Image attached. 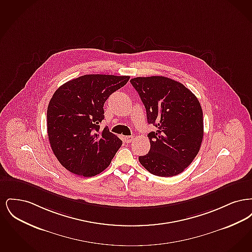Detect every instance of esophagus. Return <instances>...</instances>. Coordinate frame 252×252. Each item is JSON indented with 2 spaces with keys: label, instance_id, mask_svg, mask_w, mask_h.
<instances>
[{
  "label": "esophagus",
  "instance_id": "esophagus-1",
  "mask_svg": "<svg viewBox=\"0 0 252 252\" xmlns=\"http://www.w3.org/2000/svg\"><path fill=\"white\" fill-rule=\"evenodd\" d=\"M133 136H126L125 137V142L126 143H127V144H129V143H131L132 141H133Z\"/></svg>",
  "mask_w": 252,
  "mask_h": 252
}]
</instances>
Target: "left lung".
<instances>
[{"instance_id": "8db88e82", "label": "left lung", "mask_w": 252, "mask_h": 252, "mask_svg": "<svg viewBox=\"0 0 252 252\" xmlns=\"http://www.w3.org/2000/svg\"><path fill=\"white\" fill-rule=\"evenodd\" d=\"M146 109L150 150L141 164L158 177L177 176L197 155L203 139V112L196 96L183 84L164 76L130 80Z\"/></svg>"}]
</instances>
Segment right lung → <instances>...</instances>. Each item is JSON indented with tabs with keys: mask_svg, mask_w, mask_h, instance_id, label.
I'll return each mask as SVG.
<instances>
[{
	"mask_svg": "<svg viewBox=\"0 0 252 252\" xmlns=\"http://www.w3.org/2000/svg\"><path fill=\"white\" fill-rule=\"evenodd\" d=\"M127 75L85 74L60 86L47 108L51 148L61 165L81 177H94L111 162L123 142L100 129L108 96L127 83Z\"/></svg>",
	"mask_w": 252,
	"mask_h": 252,
	"instance_id": "obj_1",
	"label": "right lung"
}]
</instances>
